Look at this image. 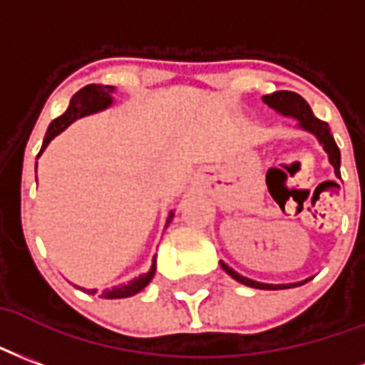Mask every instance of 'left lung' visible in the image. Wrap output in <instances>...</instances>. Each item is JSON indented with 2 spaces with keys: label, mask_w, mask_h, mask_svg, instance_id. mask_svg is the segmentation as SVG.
<instances>
[{
  "label": "left lung",
  "mask_w": 365,
  "mask_h": 365,
  "mask_svg": "<svg viewBox=\"0 0 365 365\" xmlns=\"http://www.w3.org/2000/svg\"><path fill=\"white\" fill-rule=\"evenodd\" d=\"M262 101H264L270 108H274L276 113L295 118V120L299 122V128H303L305 132H311V134L317 138L319 143L323 145V150L327 151V155H329V161H331V165L334 167V175L340 179L339 145H336L334 138H332L329 124L323 120H319L317 116L313 114V110H311V106L307 105V101H305L303 97H299L297 93H292V91H276L272 93V95H264ZM220 264H222L223 270L230 274L233 280H237L239 284H245V286H249V288H257V289H288V288H295V286H302V284L311 280V278H307V280L294 282V284H262V282L245 278V276H241L239 272H235L233 268L227 267L223 260H220Z\"/></svg>",
  "instance_id": "obj_1"
}]
</instances>
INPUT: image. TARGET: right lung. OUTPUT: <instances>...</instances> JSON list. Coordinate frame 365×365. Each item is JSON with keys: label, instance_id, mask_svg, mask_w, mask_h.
Listing matches in <instances>:
<instances>
[{"label": "right lung", "instance_id": "1", "mask_svg": "<svg viewBox=\"0 0 365 365\" xmlns=\"http://www.w3.org/2000/svg\"><path fill=\"white\" fill-rule=\"evenodd\" d=\"M113 93H114V87H110V85L91 83V85H87V87H83V89H79V91L71 97L68 110H66L62 116H58L56 120H52V124L48 126L46 135H44V142H42L41 153L46 150V145L54 140L56 135L70 126L71 122L77 120V118H81V116H87V114L105 110L106 106L113 105ZM41 153H38V155H41ZM173 215L175 214L171 212L169 217H167V225L171 223ZM153 276H155V259H153V262H151L150 272L138 276V278H134L132 282H128V284H120V286H116V288L113 289H105V292L101 294V297H105V299H120V297L135 295L138 292H142V289L150 284ZM83 292H87V294H95V289H83Z\"/></svg>", "mask_w": 365, "mask_h": 365}]
</instances>
